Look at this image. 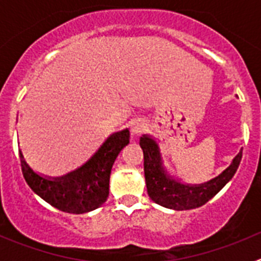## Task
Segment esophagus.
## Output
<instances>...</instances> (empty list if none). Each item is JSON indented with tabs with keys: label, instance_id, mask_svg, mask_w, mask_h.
<instances>
[{
	"label": "esophagus",
	"instance_id": "1",
	"mask_svg": "<svg viewBox=\"0 0 261 261\" xmlns=\"http://www.w3.org/2000/svg\"><path fill=\"white\" fill-rule=\"evenodd\" d=\"M146 129V125L142 120H133L132 124H130V130H132L133 135H140Z\"/></svg>",
	"mask_w": 261,
	"mask_h": 261
}]
</instances>
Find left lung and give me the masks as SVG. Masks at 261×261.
Masks as SVG:
<instances>
[{
	"label": "left lung",
	"mask_w": 261,
	"mask_h": 261,
	"mask_svg": "<svg viewBox=\"0 0 261 261\" xmlns=\"http://www.w3.org/2000/svg\"><path fill=\"white\" fill-rule=\"evenodd\" d=\"M140 146L144 151V172L147 193L155 204L175 211H188L202 206L222 190L234 176L242 159V150L231 165L220 176L204 184H183L172 179L162 165L156 142L149 136H142Z\"/></svg>",
	"instance_id": "obj_1"
}]
</instances>
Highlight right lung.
Here are the masks:
<instances>
[{
	"label": "right lung",
	"instance_id": "add662e5",
	"mask_svg": "<svg viewBox=\"0 0 261 261\" xmlns=\"http://www.w3.org/2000/svg\"><path fill=\"white\" fill-rule=\"evenodd\" d=\"M128 144V129L115 133L82 167L55 179H47L32 171L22 151H19L20 167L30 188L48 204L65 213H87L107 200L111 168L121 149Z\"/></svg>",
	"mask_w": 261,
	"mask_h": 261
}]
</instances>
